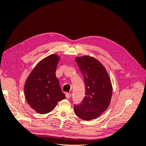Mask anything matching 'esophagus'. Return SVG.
Instances as JSON below:
<instances>
[{
    "mask_svg": "<svg viewBox=\"0 0 146 146\" xmlns=\"http://www.w3.org/2000/svg\"><path fill=\"white\" fill-rule=\"evenodd\" d=\"M70 97H71V94H70V93H66V98L67 99H69Z\"/></svg>",
    "mask_w": 146,
    "mask_h": 146,
    "instance_id": "obj_1",
    "label": "esophagus"
}]
</instances>
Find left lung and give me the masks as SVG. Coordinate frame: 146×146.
I'll return each mask as SVG.
<instances>
[{"label":"left lung","mask_w":146,"mask_h":146,"mask_svg":"<svg viewBox=\"0 0 146 146\" xmlns=\"http://www.w3.org/2000/svg\"><path fill=\"white\" fill-rule=\"evenodd\" d=\"M76 61L84 77L86 96L80 105H74V112L78 117L91 121L109 107L113 94L111 79L105 66L94 57L77 56Z\"/></svg>","instance_id":"1"}]
</instances>
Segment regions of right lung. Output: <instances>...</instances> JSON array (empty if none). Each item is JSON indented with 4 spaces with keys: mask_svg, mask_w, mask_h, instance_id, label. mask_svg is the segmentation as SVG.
Segmentation results:
<instances>
[{
    "mask_svg": "<svg viewBox=\"0 0 146 146\" xmlns=\"http://www.w3.org/2000/svg\"><path fill=\"white\" fill-rule=\"evenodd\" d=\"M60 60V56L56 54L45 57L36 65L25 81L26 100L38 113L51 112L58 102L66 98L55 76Z\"/></svg>",
    "mask_w": 146,
    "mask_h": 146,
    "instance_id": "add662e5",
    "label": "right lung"
}]
</instances>
